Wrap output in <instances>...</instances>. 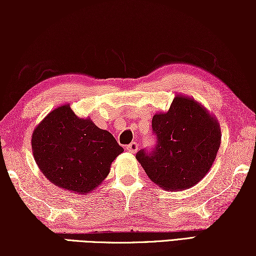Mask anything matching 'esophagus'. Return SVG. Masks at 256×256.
Returning a JSON list of instances; mask_svg holds the SVG:
<instances>
[{
	"mask_svg": "<svg viewBox=\"0 0 256 256\" xmlns=\"http://www.w3.org/2000/svg\"><path fill=\"white\" fill-rule=\"evenodd\" d=\"M138 144L136 142L129 143V144L126 146V150H127V152H130V154H135L136 152H138Z\"/></svg>",
	"mask_w": 256,
	"mask_h": 256,
	"instance_id": "esophagus-1",
	"label": "esophagus"
}]
</instances>
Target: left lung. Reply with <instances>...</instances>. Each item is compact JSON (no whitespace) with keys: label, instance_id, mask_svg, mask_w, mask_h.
Returning <instances> with one entry per match:
<instances>
[{"label":"left lung","instance_id":"obj_1","mask_svg":"<svg viewBox=\"0 0 256 256\" xmlns=\"http://www.w3.org/2000/svg\"><path fill=\"white\" fill-rule=\"evenodd\" d=\"M155 144L136 158L146 174L166 190H184L202 180L220 146L219 124L194 100L178 96L166 113L152 118Z\"/></svg>","mask_w":256,"mask_h":256}]
</instances>
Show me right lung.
Here are the masks:
<instances>
[{"label":"right lung","instance_id":"obj_1","mask_svg":"<svg viewBox=\"0 0 256 256\" xmlns=\"http://www.w3.org/2000/svg\"><path fill=\"white\" fill-rule=\"evenodd\" d=\"M31 146L38 168L51 183L82 194L107 177L112 162L124 152L110 132L76 116L70 104L48 114L34 130Z\"/></svg>","mask_w":256,"mask_h":256}]
</instances>
